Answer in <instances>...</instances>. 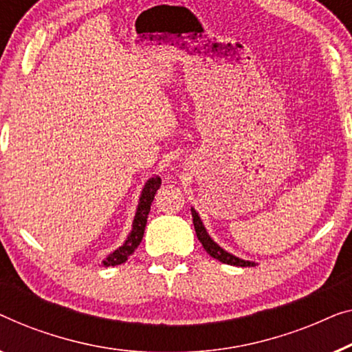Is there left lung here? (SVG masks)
<instances>
[{"instance_id":"1","label":"left lung","mask_w":352,"mask_h":352,"mask_svg":"<svg viewBox=\"0 0 352 352\" xmlns=\"http://www.w3.org/2000/svg\"><path fill=\"white\" fill-rule=\"evenodd\" d=\"M191 215H192V225H195L197 239H199L202 247H204L206 252L212 256V258L219 260L221 263L232 265V266H255L254 261L242 260L239 256H234L232 254H230V252L221 249V247L209 236V232L206 231V228L202 225L199 215H197V212L195 209H191Z\"/></svg>"}]
</instances>
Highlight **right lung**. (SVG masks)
<instances>
[{
  "label": "right lung",
  "instance_id": "1",
  "mask_svg": "<svg viewBox=\"0 0 352 352\" xmlns=\"http://www.w3.org/2000/svg\"><path fill=\"white\" fill-rule=\"evenodd\" d=\"M160 186H161V178L157 175L151 177L150 180L145 183V186H143L142 195H140V201H138V206H137L135 217H133L132 230L129 232L124 244L102 261V265L105 266V268H108V266H116V265L124 263L129 256L135 252L137 247L140 245L143 232H145L148 214H150V209H151V202L155 199V195L156 191L160 190Z\"/></svg>",
  "mask_w": 352,
  "mask_h": 352
}]
</instances>
